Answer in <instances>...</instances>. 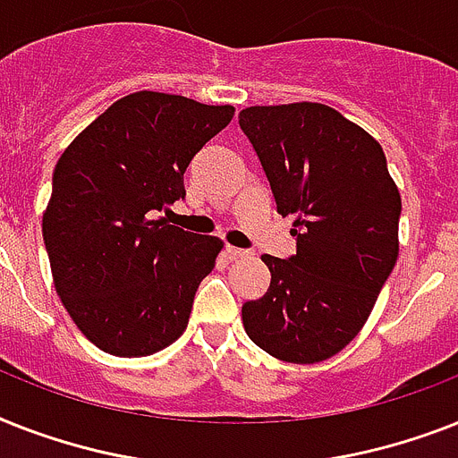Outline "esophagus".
Instances as JSON below:
<instances>
[{
	"instance_id": "1",
	"label": "esophagus",
	"mask_w": 458,
	"mask_h": 458,
	"mask_svg": "<svg viewBox=\"0 0 458 458\" xmlns=\"http://www.w3.org/2000/svg\"><path fill=\"white\" fill-rule=\"evenodd\" d=\"M225 252H226V255H229V258H232V259L243 258V255H248L246 250H241V248H236V246H225Z\"/></svg>"
}]
</instances>
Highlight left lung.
I'll list each match as a JSON object with an SVG mask.
<instances>
[{"label": "left lung", "instance_id": "left-lung-1", "mask_svg": "<svg viewBox=\"0 0 458 458\" xmlns=\"http://www.w3.org/2000/svg\"><path fill=\"white\" fill-rule=\"evenodd\" d=\"M239 125L258 153L295 255H262L272 281L241 307L248 338L314 364L361 331L400 252L402 199L369 131L324 104L250 106Z\"/></svg>", "mask_w": 458, "mask_h": 458}]
</instances>
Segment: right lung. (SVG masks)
Here are the masks:
<instances>
[{
  "mask_svg": "<svg viewBox=\"0 0 458 458\" xmlns=\"http://www.w3.org/2000/svg\"><path fill=\"white\" fill-rule=\"evenodd\" d=\"M232 118L233 106L137 91L58 158L44 246L58 298L104 352L146 357L184 333L222 241L158 212L184 199L186 167Z\"/></svg>",
  "mask_w": 458,
  "mask_h": 458,
  "instance_id": "1",
  "label": "right lung"
}]
</instances>
